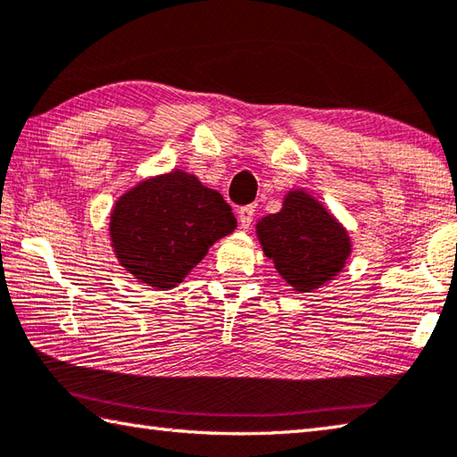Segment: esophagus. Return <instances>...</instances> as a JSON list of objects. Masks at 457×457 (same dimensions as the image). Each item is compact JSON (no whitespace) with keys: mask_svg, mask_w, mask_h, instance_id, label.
<instances>
[{"mask_svg":"<svg viewBox=\"0 0 457 457\" xmlns=\"http://www.w3.org/2000/svg\"><path fill=\"white\" fill-rule=\"evenodd\" d=\"M253 217H254V206L248 204V206H243V209L238 211V222H240V228L243 230H248L253 225Z\"/></svg>","mask_w":457,"mask_h":457,"instance_id":"obj_1","label":"esophagus"}]
</instances>
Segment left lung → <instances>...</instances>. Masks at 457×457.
Instances as JSON below:
<instances>
[{
  "label": "left lung",
  "mask_w": 457,
  "mask_h": 457,
  "mask_svg": "<svg viewBox=\"0 0 457 457\" xmlns=\"http://www.w3.org/2000/svg\"><path fill=\"white\" fill-rule=\"evenodd\" d=\"M256 238L282 280L298 295L322 288L346 269V227L304 188H290L282 209L256 222Z\"/></svg>",
  "instance_id": "obj_1"
}]
</instances>
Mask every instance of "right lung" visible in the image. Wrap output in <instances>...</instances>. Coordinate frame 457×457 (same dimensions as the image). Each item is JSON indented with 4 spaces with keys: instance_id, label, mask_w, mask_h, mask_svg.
I'll return each instance as SVG.
<instances>
[{
    "instance_id": "right-lung-1",
    "label": "right lung",
    "mask_w": 457,
    "mask_h": 457,
    "mask_svg": "<svg viewBox=\"0 0 457 457\" xmlns=\"http://www.w3.org/2000/svg\"><path fill=\"white\" fill-rule=\"evenodd\" d=\"M235 228L237 219L220 193L180 169L129 188L109 217L119 264L157 290L183 282L209 248Z\"/></svg>"
}]
</instances>
